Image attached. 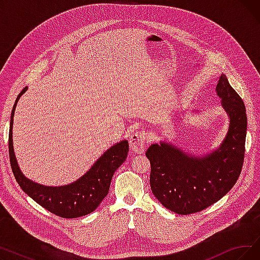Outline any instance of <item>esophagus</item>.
<instances>
[{
    "mask_svg": "<svg viewBox=\"0 0 260 260\" xmlns=\"http://www.w3.org/2000/svg\"><path fill=\"white\" fill-rule=\"evenodd\" d=\"M147 139V135L143 131L133 134L129 138V147L132 149V152L135 154L143 153Z\"/></svg>",
    "mask_w": 260,
    "mask_h": 260,
    "instance_id": "esophagus-1",
    "label": "esophagus"
}]
</instances>
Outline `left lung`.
Instances as JSON below:
<instances>
[{
    "label": "left lung",
    "mask_w": 260,
    "mask_h": 260,
    "mask_svg": "<svg viewBox=\"0 0 260 260\" xmlns=\"http://www.w3.org/2000/svg\"><path fill=\"white\" fill-rule=\"evenodd\" d=\"M230 121L221 144L212 152L194 155L169 141L153 143L146 157L151 162V188L170 211L188 215L209 208L234 186L241 172L248 119L239 94L221 74L216 86Z\"/></svg>",
    "instance_id": "obj_1"
}]
</instances>
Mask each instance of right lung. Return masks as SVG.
<instances>
[{
  "label": "right lung",
  "mask_w": 260,
  "mask_h": 260,
  "mask_svg": "<svg viewBox=\"0 0 260 260\" xmlns=\"http://www.w3.org/2000/svg\"><path fill=\"white\" fill-rule=\"evenodd\" d=\"M26 90L27 87L17 97L11 111L9 125L8 148L10 166L17 182L24 192L41 207L57 216L77 218L93 212L106 197L114 173L127 157L128 141L124 139L109 147L83 176L70 184L47 186L31 181L25 177L18 165L12 141L13 116H15L16 106L21 95Z\"/></svg>",
  "instance_id": "1"
}]
</instances>
